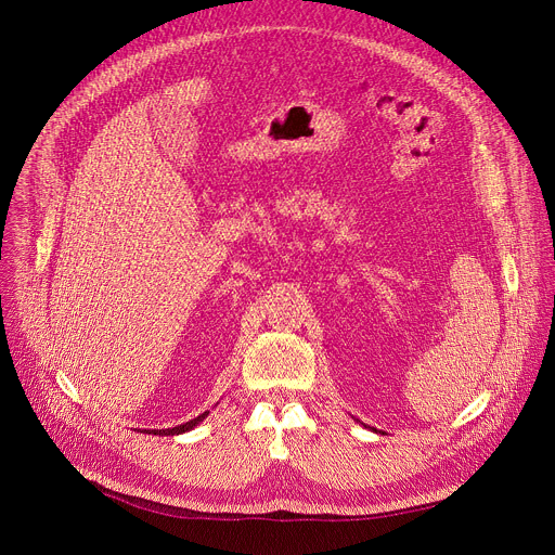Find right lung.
Masks as SVG:
<instances>
[{
  "label": "right lung",
  "instance_id": "add662e5",
  "mask_svg": "<svg viewBox=\"0 0 555 555\" xmlns=\"http://www.w3.org/2000/svg\"><path fill=\"white\" fill-rule=\"evenodd\" d=\"M207 413H209V411L201 413L198 417H194V420H190V422H184V425H180V427H173V429H153V431H149V434H163V436H178V434H184V431L194 429V427L198 425V422H203Z\"/></svg>",
  "mask_w": 555,
  "mask_h": 555
}]
</instances>
